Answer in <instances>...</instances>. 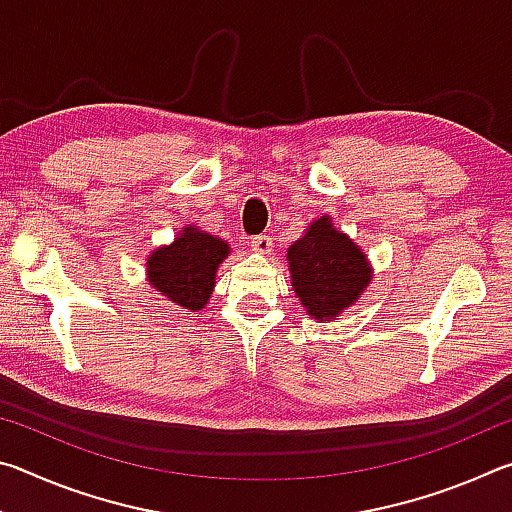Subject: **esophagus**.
I'll use <instances>...</instances> for the list:
<instances>
[{"mask_svg":"<svg viewBox=\"0 0 512 512\" xmlns=\"http://www.w3.org/2000/svg\"><path fill=\"white\" fill-rule=\"evenodd\" d=\"M250 248H253L259 255H268L273 250V239L268 235H257L250 239Z\"/></svg>","mask_w":512,"mask_h":512,"instance_id":"esophagus-1","label":"esophagus"}]
</instances>
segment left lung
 Instances as JSON below:
<instances>
[{
    "mask_svg": "<svg viewBox=\"0 0 512 512\" xmlns=\"http://www.w3.org/2000/svg\"><path fill=\"white\" fill-rule=\"evenodd\" d=\"M291 287L316 320L334 318L370 284L366 255L323 216L289 248Z\"/></svg>",
    "mask_w": 512,
    "mask_h": 512,
    "instance_id": "1",
    "label": "left lung"
}]
</instances>
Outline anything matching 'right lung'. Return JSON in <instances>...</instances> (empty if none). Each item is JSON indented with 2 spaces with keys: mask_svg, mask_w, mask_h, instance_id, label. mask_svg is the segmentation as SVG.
<instances>
[{
  "mask_svg": "<svg viewBox=\"0 0 512 512\" xmlns=\"http://www.w3.org/2000/svg\"><path fill=\"white\" fill-rule=\"evenodd\" d=\"M228 257V244L203 230H180L171 246L153 250L149 280L162 296L189 311L207 305L214 287L216 268Z\"/></svg>",
  "mask_w": 512,
  "mask_h": 512,
  "instance_id": "obj_1",
  "label": "right lung"
}]
</instances>
